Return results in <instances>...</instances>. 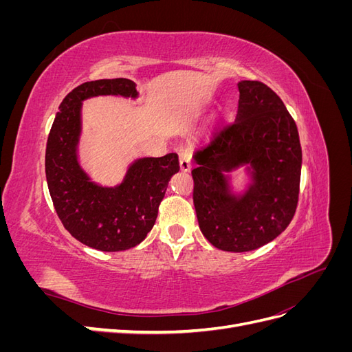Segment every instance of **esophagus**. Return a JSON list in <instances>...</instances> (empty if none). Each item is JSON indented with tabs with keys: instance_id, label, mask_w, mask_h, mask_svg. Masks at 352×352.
<instances>
[{
	"instance_id": "obj_1",
	"label": "esophagus",
	"mask_w": 352,
	"mask_h": 352,
	"mask_svg": "<svg viewBox=\"0 0 352 352\" xmlns=\"http://www.w3.org/2000/svg\"><path fill=\"white\" fill-rule=\"evenodd\" d=\"M190 160H192V157H190V153H189V151L182 150V151L179 153L180 170H182V172H189V170H190Z\"/></svg>"
}]
</instances>
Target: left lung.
<instances>
[{
	"mask_svg": "<svg viewBox=\"0 0 352 352\" xmlns=\"http://www.w3.org/2000/svg\"><path fill=\"white\" fill-rule=\"evenodd\" d=\"M238 114L199 146L192 168L194 206L207 241L221 251L247 252L289 226L300 197L302 151L295 120L272 88L238 83ZM251 164L254 184L241 199L227 194L224 173Z\"/></svg>",
	"mask_w": 352,
	"mask_h": 352,
	"instance_id": "1",
	"label": "left lung"
}]
</instances>
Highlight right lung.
<instances>
[{
	"label": "right lung",
	"mask_w": 352,
	"mask_h": 352,
	"mask_svg": "<svg viewBox=\"0 0 352 352\" xmlns=\"http://www.w3.org/2000/svg\"><path fill=\"white\" fill-rule=\"evenodd\" d=\"M97 95L136 97L138 92L135 82L120 78L85 82L66 95L47 141V184L57 216L74 239L98 251H124L153 229L168 180L180 168L179 157L170 153L138 160L116 188L89 182L79 167L76 145L82 101Z\"/></svg>",
	"instance_id": "right-lung-1"
}]
</instances>
